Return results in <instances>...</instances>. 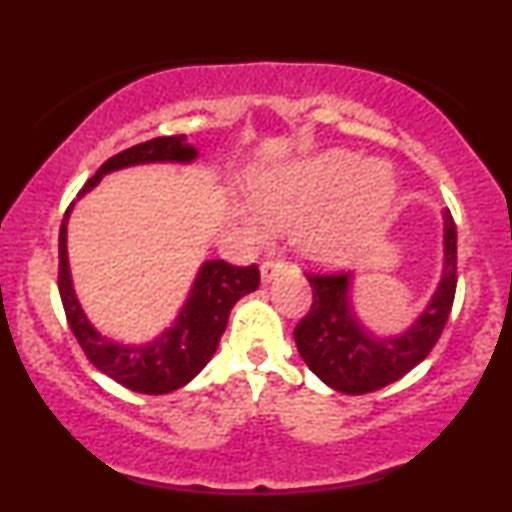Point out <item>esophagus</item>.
I'll list each match as a JSON object with an SVG mask.
<instances>
[{
	"label": "esophagus",
	"instance_id": "34e87169",
	"mask_svg": "<svg viewBox=\"0 0 512 512\" xmlns=\"http://www.w3.org/2000/svg\"><path fill=\"white\" fill-rule=\"evenodd\" d=\"M284 269H286V262L279 260V257H272V260L262 262V281L264 284H269V281L276 279Z\"/></svg>",
	"mask_w": 512,
	"mask_h": 512
}]
</instances>
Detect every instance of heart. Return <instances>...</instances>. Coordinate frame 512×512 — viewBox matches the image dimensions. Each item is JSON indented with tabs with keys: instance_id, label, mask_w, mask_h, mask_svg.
Wrapping results in <instances>:
<instances>
[{
	"instance_id": "b5f03b06",
	"label": "heart",
	"mask_w": 512,
	"mask_h": 512,
	"mask_svg": "<svg viewBox=\"0 0 512 512\" xmlns=\"http://www.w3.org/2000/svg\"><path fill=\"white\" fill-rule=\"evenodd\" d=\"M255 202L274 226H296L305 255L325 264L351 262L383 221L395 178L385 163H366L351 151H330L267 173L255 182ZM257 236L269 233L250 219Z\"/></svg>"
}]
</instances>
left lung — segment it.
<instances>
[{
  "label": "left lung",
  "mask_w": 512,
  "mask_h": 512,
  "mask_svg": "<svg viewBox=\"0 0 512 512\" xmlns=\"http://www.w3.org/2000/svg\"><path fill=\"white\" fill-rule=\"evenodd\" d=\"M445 221V269L431 303L399 337H373L351 313V272H308L313 303L293 330L298 354L317 378L346 395H366L395 383L431 354L448 322L457 289V228Z\"/></svg>",
  "instance_id": "obj_1"
}]
</instances>
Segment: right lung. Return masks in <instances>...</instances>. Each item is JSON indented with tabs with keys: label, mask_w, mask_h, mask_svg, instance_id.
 I'll use <instances>...</instances> for the list:
<instances>
[{
	"label": "right lung",
	"mask_w": 512,
	"mask_h": 512,
	"mask_svg": "<svg viewBox=\"0 0 512 512\" xmlns=\"http://www.w3.org/2000/svg\"><path fill=\"white\" fill-rule=\"evenodd\" d=\"M197 158V149L185 142V134L178 137H156L149 142L120 151L98 168V173L81 187L76 197L86 195L105 173L117 168L137 166V163L156 161H178L190 163ZM74 202L67 207L60 226V272H57V286L67 313V322L72 327L76 342L88 361L101 373L113 378L115 383L125 385L127 390L142 392V395H166L187 385L192 378L209 363L223 330H226L228 315L245 293L260 286V269L257 264L236 267L223 260L204 262L199 269L190 298L182 305L178 320L156 339L144 346H125L101 337L86 320L84 310L76 301L69 276L67 262V219Z\"/></svg>",
	"instance_id": "add662e5"
}]
</instances>
